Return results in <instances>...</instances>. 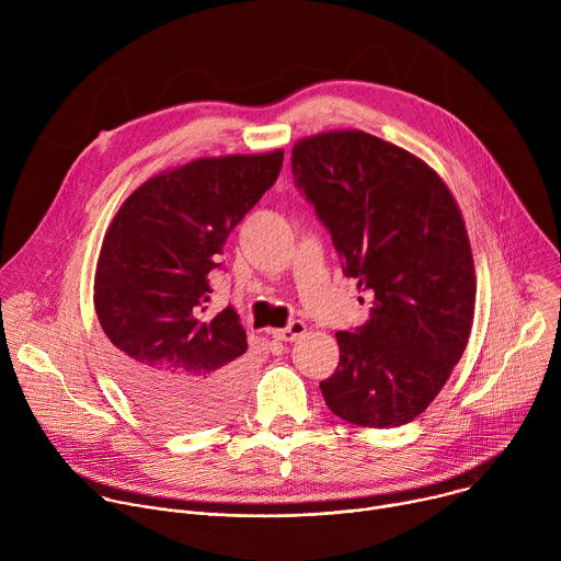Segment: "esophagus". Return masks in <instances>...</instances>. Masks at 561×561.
<instances>
[{
    "instance_id": "obj_1",
    "label": "esophagus",
    "mask_w": 561,
    "mask_h": 561,
    "mask_svg": "<svg viewBox=\"0 0 561 561\" xmlns=\"http://www.w3.org/2000/svg\"><path fill=\"white\" fill-rule=\"evenodd\" d=\"M304 333H306V324L301 322V319H293V322H290L286 329L273 331V337L279 340V342H295V340H299Z\"/></svg>"
}]
</instances>
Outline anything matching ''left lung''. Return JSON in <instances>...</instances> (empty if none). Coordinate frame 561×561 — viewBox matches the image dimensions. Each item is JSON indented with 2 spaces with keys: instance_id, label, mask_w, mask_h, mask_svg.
Instances as JSON below:
<instances>
[{
  "instance_id": "8db88e82",
  "label": "left lung",
  "mask_w": 561,
  "mask_h": 561,
  "mask_svg": "<svg viewBox=\"0 0 561 561\" xmlns=\"http://www.w3.org/2000/svg\"><path fill=\"white\" fill-rule=\"evenodd\" d=\"M290 162L344 275L370 295L368 322L335 335L340 364L319 381L327 407L357 426L409 424L470 337L477 284L459 206L420 157L364 130L304 137Z\"/></svg>"
}]
</instances>
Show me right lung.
I'll return each instance as SVG.
<instances>
[{"mask_svg": "<svg viewBox=\"0 0 561 561\" xmlns=\"http://www.w3.org/2000/svg\"><path fill=\"white\" fill-rule=\"evenodd\" d=\"M284 150L202 157L146 180L113 217L95 271V312L133 402L175 431L228 420L247 331L206 314L210 271L230 230L275 184Z\"/></svg>", "mask_w": 561, "mask_h": 561, "instance_id": "1", "label": "right lung"}]
</instances>
